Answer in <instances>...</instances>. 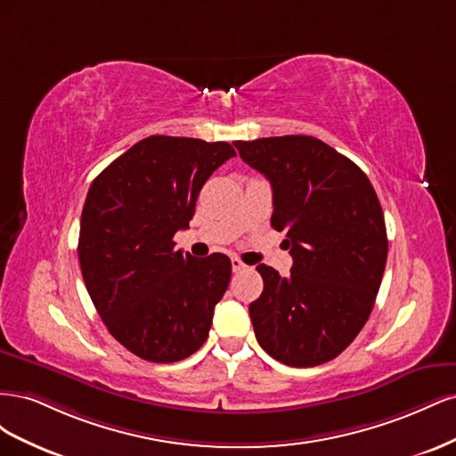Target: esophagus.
Wrapping results in <instances>:
<instances>
[{
    "mask_svg": "<svg viewBox=\"0 0 456 456\" xmlns=\"http://www.w3.org/2000/svg\"><path fill=\"white\" fill-rule=\"evenodd\" d=\"M232 270H233V272L247 270V265H243V260H240L238 256H233V258H232Z\"/></svg>",
    "mask_w": 456,
    "mask_h": 456,
    "instance_id": "esophagus-1",
    "label": "esophagus"
}]
</instances>
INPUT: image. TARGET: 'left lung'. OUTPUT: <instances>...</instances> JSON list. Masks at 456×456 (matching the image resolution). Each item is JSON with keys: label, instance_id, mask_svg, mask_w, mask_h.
<instances>
[{"label": "left lung", "instance_id": "left-lung-1", "mask_svg": "<svg viewBox=\"0 0 456 456\" xmlns=\"http://www.w3.org/2000/svg\"><path fill=\"white\" fill-rule=\"evenodd\" d=\"M245 163L272 184V226L287 232L293 268L258 265L249 305L255 337L289 367H315L346 350L367 323L388 256L377 191L346 156L306 134L238 141Z\"/></svg>", "mask_w": 456, "mask_h": 456}]
</instances>
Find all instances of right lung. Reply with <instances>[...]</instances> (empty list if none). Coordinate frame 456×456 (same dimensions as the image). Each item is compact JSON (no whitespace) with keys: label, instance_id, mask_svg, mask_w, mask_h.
I'll use <instances>...</instances> for the list:
<instances>
[{"label":"right lung","instance_id":"right-lung-1","mask_svg":"<svg viewBox=\"0 0 456 456\" xmlns=\"http://www.w3.org/2000/svg\"><path fill=\"white\" fill-rule=\"evenodd\" d=\"M233 156L228 142L154 134L87 191L77 243L87 293L110 335L146 362H181L209 337L232 262L183 255L173 236L188 228L207 178Z\"/></svg>","mask_w":456,"mask_h":456}]
</instances>
